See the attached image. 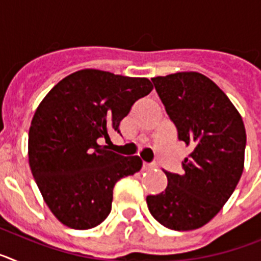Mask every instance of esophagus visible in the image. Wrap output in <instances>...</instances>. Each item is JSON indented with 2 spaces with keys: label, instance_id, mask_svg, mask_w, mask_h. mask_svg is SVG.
Masks as SVG:
<instances>
[{
  "label": "esophagus",
  "instance_id": "1",
  "mask_svg": "<svg viewBox=\"0 0 261 261\" xmlns=\"http://www.w3.org/2000/svg\"><path fill=\"white\" fill-rule=\"evenodd\" d=\"M156 166L155 165H151V163H144V166H142V170L144 171H151V170H154Z\"/></svg>",
  "mask_w": 261,
  "mask_h": 261
}]
</instances>
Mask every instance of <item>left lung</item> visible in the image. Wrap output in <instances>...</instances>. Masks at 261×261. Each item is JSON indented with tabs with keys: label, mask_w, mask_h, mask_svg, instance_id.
Here are the masks:
<instances>
[{
	"label": "left lung",
	"mask_w": 261,
	"mask_h": 261,
	"mask_svg": "<svg viewBox=\"0 0 261 261\" xmlns=\"http://www.w3.org/2000/svg\"><path fill=\"white\" fill-rule=\"evenodd\" d=\"M151 81L191 154L184 158V174L165 171L167 187L147 196V208L167 229H199L238 186L246 149L243 120L227 95L201 73L179 71Z\"/></svg>",
	"instance_id": "left-lung-1"
}]
</instances>
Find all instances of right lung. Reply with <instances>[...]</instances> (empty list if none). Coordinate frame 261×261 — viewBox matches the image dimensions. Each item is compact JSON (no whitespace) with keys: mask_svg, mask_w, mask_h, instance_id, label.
<instances>
[{"mask_svg":"<svg viewBox=\"0 0 261 261\" xmlns=\"http://www.w3.org/2000/svg\"><path fill=\"white\" fill-rule=\"evenodd\" d=\"M153 85L147 78L82 69L44 96L29 132V163L45 204L62 225L87 230L110 214L114 187L138 172L140 156L99 144L120 133V121Z\"/></svg>","mask_w":261,"mask_h":261,"instance_id":"1","label":"right lung"}]
</instances>
